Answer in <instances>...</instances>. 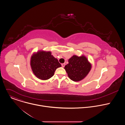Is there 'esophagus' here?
Here are the masks:
<instances>
[{
  "label": "esophagus",
  "instance_id": "34e87169",
  "mask_svg": "<svg viewBox=\"0 0 125 125\" xmlns=\"http://www.w3.org/2000/svg\"><path fill=\"white\" fill-rule=\"evenodd\" d=\"M61 65H62V67L64 68L65 67V63H63V64H61Z\"/></svg>",
  "mask_w": 125,
  "mask_h": 125
}]
</instances>
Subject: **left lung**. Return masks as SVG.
Returning a JSON list of instances; mask_svg holds the SVG:
<instances>
[{"instance_id":"left-lung-1","label":"left lung","mask_w":125,"mask_h":125,"mask_svg":"<svg viewBox=\"0 0 125 125\" xmlns=\"http://www.w3.org/2000/svg\"><path fill=\"white\" fill-rule=\"evenodd\" d=\"M68 62L64 69L68 77L74 82H79L84 79L92 67V64L84 55H73L69 59Z\"/></svg>"}]
</instances>
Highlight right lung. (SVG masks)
Segmentation results:
<instances>
[{"label":"right lung","instance_id":"1","mask_svg":"<svg viewBox=\"0 0 125 125\" xmlns=\"http://www.w3.org/2000/svg\"><path fill=\"white\" fill-rule=\"evenodd\" d=\"M30 65L33 74L38 79L46 80L54 74L55 70L61 65L51 51L43 50L33 52L31 57Z\"/></svg>","mask_w":125,"mask_h":125}]
</instances>
